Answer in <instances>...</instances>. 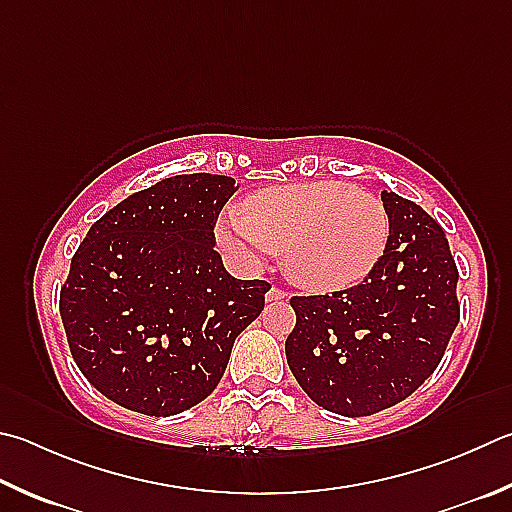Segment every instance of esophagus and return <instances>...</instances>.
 Returning a JSON list of instances; mask_svg holds the SVG:
<instances>
[{
  "label": "esophagus",
  "mask_w": 512,
  "mask_h": 512,
  "mask_svg": "<svg viewBox=\"0 0 512 512\" xmlns=\"http://www.w3.org/2000/svg\"><path fill=\"white\" fill-rule=\"evenodd\" d=\"M284 297H286V293L282 291V288L271 286V291L266 293V302H280V300H284Z\"/></svg>",
  "instance_id": "34e87169"
}]
</instances>
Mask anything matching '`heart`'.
Returning a JSON list of instances; mask_svg holds the SVG:
<instances>
[{"instance_id": "obj_1", "label": "heart", "mask_w": 512, "mask_h": 512, "mask_svg": "<svg viewBox=\"0 0 512 512\" xmlns=\"http://www.w3.org/2000/svg\"><path fill=\"white\" fill-rule=\"evenodd\" d=\"M221 248L246 266L284 250L286 273L313 291L358 284L389 239V215L371 192L340 181L277 185L228 208L217 224Z\"/></svg>"}]
</instances>
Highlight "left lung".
Masks as SVG:
<instances>
[{
    "label": "left lung",
    "instance_id": "obj_1",
    "mask_svg": "<svg viewBox=\"0 0 512 512\" xmlns=\"http://www.w3.org/2000/svg\"><path fill=\"white\" fill-rule=\"evenodd\" d=\"M380 199L389 239L365 282L291 300L288 367L313 403L351 418L414 394L459 324V273L443 228L396 192L383 190Z\"/></svg>",
    "mask_w": 512,
    "mask_h": 512
}]
</instances>
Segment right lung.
I'll return each mask as SVG.
<instances>
[{
	"label": "right lung",
	"mask_w": 512,
	"mask_h": 512,
	"mask_svg": "<svg viewBox=\"0 0 512 512\" xmlns=\"http://www.w3.org/2000/svg\"><path fill=\"white\" fill-rule=\"evenodd\" d=\"M237 190L230 176L176 174L89 228L60 315L73 360L109 401L172 416L215 392L271 288L232 277L215 250L217 217Z\"/></svg>",
	"instance_id": "obj_1"
}]
</instances>
